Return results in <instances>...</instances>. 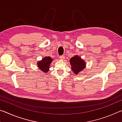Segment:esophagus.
<instances>
[{"instance_id": "obj_1", "label": "esophagus", "mask_w": 122, "mask_h": 122, "mask_svg": "<svg viewBox=\"0 0 122 122\" xmlns=\"http://www.w3.org/2000/svg\"><path fill=\"white\" fill-rule=\"evenodd\" d=\"M60 59L62 60H65V56H64V55H61V56H60Z\"/></svg>"}]
</instances>
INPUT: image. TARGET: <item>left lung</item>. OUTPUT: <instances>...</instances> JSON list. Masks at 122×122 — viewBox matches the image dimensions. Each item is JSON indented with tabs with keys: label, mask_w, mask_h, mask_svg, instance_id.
<instances>
[{
	"label": "left lung",
	"mask_w": 122,
	"mask_h": 122,
	"mask_svg": "<svg viewBox=\"0 0 122 122\" xmlns=\"http://www.w3.org/2000/svg\"><path fill=\"white\" fill-rule=\"evenodd\" d=\"M71 69L74 74L77 75L80 71L86 68V62L78 55H75L69 60Z\"/></svg>",
	"instance_id": "8db88e82"
}]
</instances>
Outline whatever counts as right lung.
<instances>
[{
    "label": "right lung",
    "instance_id": "1",
    "mask_svg": "<svg viewBox=\"0 0 122 122\" xmlns=\"http://www.w3.org/2000/svg\"><path fill=\"white\" fill-rule=\"evenodd\" d=\"M53 59L50 56H46L41 60L37 62V66L39 69L44 73H46L49 71L51 63L53 61Z\"/></svg>",
    "mask_w": 122,
    "mask_h": 122
}]
</instances>
